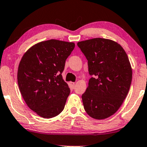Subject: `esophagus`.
<instances>
[{
  "mask_svg": "<svg viewBox=\"0 0 147 147\" xmlns=\"http://www.w3.org/2000/svg\"><path fill=\"white\" fill-rule=\"evenodd\" d=\"M70 84H71V86L72 88H75V86H76L75 82H70Z\"/></svg>",
  "mask_w": 147,
  "mask_h": 147,
  "instance_id": "34e87169",
  "label": "esophagus"
}]
</instances>
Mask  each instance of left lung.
Segmentation results:
<instances>
[{
    "instance_id": "obj_1",
    "label": "left lung",
    "mask_w": 147,
    "mask_h": 147,
    "mask_svg": "<svg viewBox=\"0 0 147 147\" xmlns=\"http://www.w3.org/2000/svg\"><path fill=\"white\" fill-rule=\"evenodd\" d=\"M88 60L89 80L82 95L85 111L95 119H105L119 109L129 92L132 69L125 51L111 39L94 38L78 42Z\"/></svg>"
}]
</instances>
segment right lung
Here are the masks:
<instances>
[{
    "instance_id": "1",
    "label": "right lung",
    "mask_w": 147,
    "mask_h": 147,
    "mask_svg": "<svg viewBox=\"0 0 147 147\" xmlns=\"http://www.w3.org/2000/svg\"><path fill=\"white\" fill-rule=\"evenodd\" d=\"M74 42L50 39L39 42L24 54L18 70V84L27 106L45 119L59 115L70 93L63 79L66 59Z\"/></svg>"
}]
</instances>
